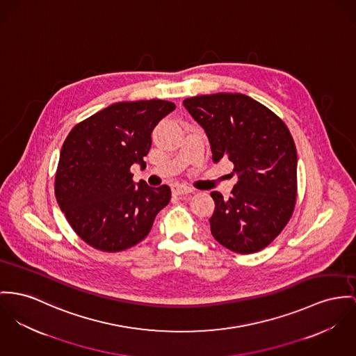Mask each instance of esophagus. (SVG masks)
I'll use <instances>...</instances> for the list:
<instances>
[{"instance_id": "esophagus-1", "label": "esophagus", "mask_w": 356, "mask_h": 356, "mask_svg": "<svg viewBox=\"0 0 356 356\" xmlns=\"http://www.w3.org/2000/svg\"><path fill=\"white\" fill-rule=\"evenodd\" d=\"M172 191L175 195H179V196H181V195H188V193H192L193 190L190 188V187H187V186H173V188H172Z\"/></svg>"}]
</instances>
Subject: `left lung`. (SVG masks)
Returning <instances> with one entry per match:
<instances>
[{
	"label": "left lung",
	"instance_id": "obj_1",
	"mask_svg": "<svg viewBox=\"0 0 356 356\" xmlns=\"http://www.w3.org/2000/svg\"><path fill=\"white\" fill-rule=\"evenodd\" d=\"M183 104L209 138L213 161H232L238 179L227 200L211 192L213 237L236 253L261 250L283 230L296 206L297 149L287 126L241 93L203 95Z\"/></svg>",
	"mask_w": 356,
	"mask_h": 356
}]
</instances>
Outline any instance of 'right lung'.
Listing matches in <instances>:
<instances>
[{
	"mask_svg": "<svg viewBox=\"0 0 356 356\" xmlns=\"http://www.w3.org/2000/svg\"><path fill=\"white\" fill-rule=\"evenodd\" d=\"M175 108L157 99L115 103L79 123L65 139L55 196L88 245L103 252L136 245L169 203L168 186L134 183L130 168L145 165L154 127Z\"/></svg>",
	"mask_w": 356,
	"mask_h": 356,
	"instance_id": "add662e5",
	"label": "right lung"
}]
</instances>
